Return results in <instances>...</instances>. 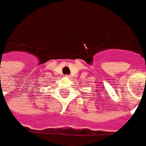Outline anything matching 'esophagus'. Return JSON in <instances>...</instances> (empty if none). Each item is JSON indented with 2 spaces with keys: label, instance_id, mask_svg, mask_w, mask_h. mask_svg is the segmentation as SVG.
<instances>
[{
  "label": "esophagus",
  "instance_id": "esophagus-1",
  "mask_svg": "<svg viewBox=\"0 0 146 146\" xmlns=\"http://www.w3.org/2000/svg\"><path fill=\"white\" fill-rule=\"evenodd\" d=\"M66 77H67V78H68V76H66Z\"/></svg>",
  "mask_w": 146,
  "mask_h": 146
}]
</instances>
